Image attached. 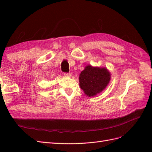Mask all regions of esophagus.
I'll use <instances>...</instances> for the list:
<instances>
[{
    "instance_id": "esophagus-1",
    "label": "esophagus",
    "mask_w": 152,
    "mask_h": 152,
    "mask_svg": "<svg viewBox=\"0 0 152 152\" xmlns=\"http://www.w3.org/2000/svg\"><path fill=\"white\" fill-rule=\"evenodd\" d=\"M64 75L65 76H67V77H70L71 76H72V74H71V72H64Z\"/></svg>"
}]
</instances>
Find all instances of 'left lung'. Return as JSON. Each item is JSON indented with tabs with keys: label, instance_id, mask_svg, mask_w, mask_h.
Wrapping results in <instances>:
<instances>
[{
	"label": "left lung",
	"instance_id": "8db88e82",
	"mask_svg": "<svg viewBox=\"0 0 152 152\" xmlns=\"http://www.w3.org/2000/svg\"><path fill=\"white\" fill-rule=\"evenodd\" d=\"M110 74L105 68L87 66L80 74V86L88 96L101 93L108 85Z\"/></svg>",
	"mask_w": 152,
	"mask_h": 152
}]
</instances>
